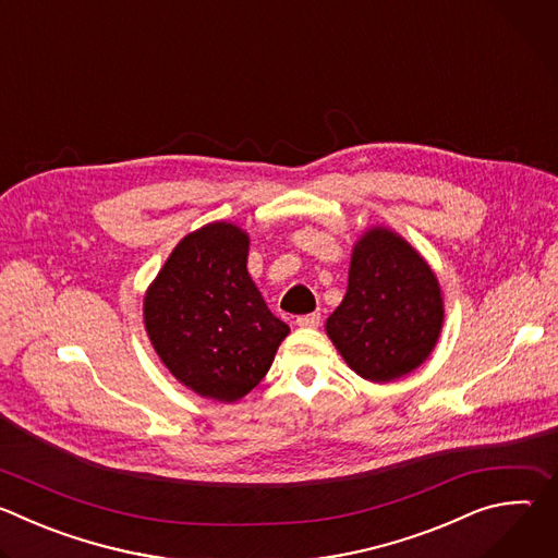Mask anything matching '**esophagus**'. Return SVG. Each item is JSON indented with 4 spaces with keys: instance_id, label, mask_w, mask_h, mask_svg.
Returning a JSON list of instances; mask_svg holds the SVG:
<instances>
[{
    "instance_id": "obj_1",
    "label": "esophagus",
    "mask_w": 558,
    "mask_h": 558,
    "mask_svg": "<svg viewBox=\"0 0 558 558\" xmlns=\"http://www.w3.org/2000/svg\"><path fill=\"white\" fill-rule=\"evenodd\" d=\"M295 325L300 329H315L317 325H320V313H306V315H298L295 317Z\"/></svg>"
}]
</instances>
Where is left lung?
Listing matches in <instances>:
<instances>
[{"mask_svg": "<svg viewBox=\"0 0 558 558\" xmlns=\"http://www.w3.org/2000/svg\"><path fill=\"white\" fill-rule=\"evenodd\" d=\"M444 295L424 256L397 231L375 225L353 245L349 284L327 317V336L351 371L373 384L407 377L433 353Z\"/></svg>", "mask_w": 558, "mask_h": 558, "instance_id": "8db88e82", "label": "left lung"}]
</instances>
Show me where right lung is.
<instances>
[{
	"label": "right lung",
	"instance_id": "right-lung-1",
	"mask_svg": "<svg viewBox=\"0 0 558 558\" xmlns=\"http://www.w3.org/2000/svg\"><path fill=\"white\" fill-rule=\"evenodd\" d=\"M247 256L243 227L207 222L181 238L143 298L156 355L205 400H243L289 336L252 280Z\"/></svg>",
	"mask_w": 558,
	"mask_h": 558
}]
</instances>
